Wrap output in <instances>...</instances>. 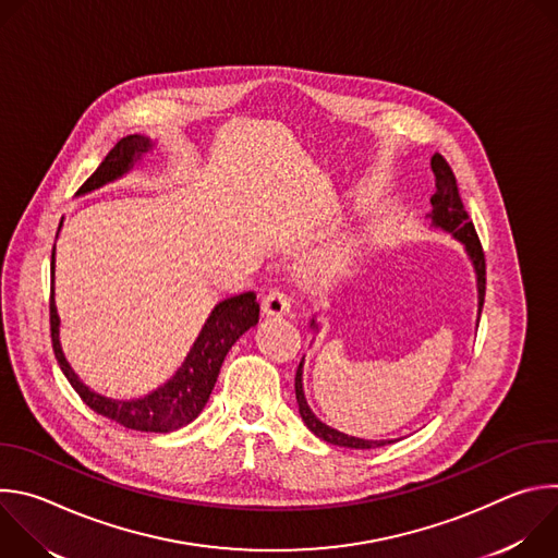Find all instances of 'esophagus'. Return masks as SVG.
<instances>
[{
	"instance_id": "34e87169",
	"label": "esophagus",
	"mask_w": 558,
	"mask_h": 558,
	"mask_svg": "<svg viewBox=\"0 0 558 558\" xmlns=\"http://www.w3.org/2000/svg\"><path fill=\"white\" fill-rule=\"evenodd\" d=\"M291 308V298L284 293V291H269L265 298H263V311L267 315H287Z\"/></svg>"
}]
</instances>
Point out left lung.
Masks as SVG:
<instances>
[{"label": "left lung", "instance_id": "1", "mask_svg": "<svg viewBox=\"0 0 558 558\" xmlns=\"http://www.w3.org/2000/svg\"><path fill=\"white\" fill-rule=\"evenodd\" d=\"M433 174H435V194L430 196V205H433V211H430V220L435 227H441L446 231H450L457 241H461L465 245V252L474 265V271H476V287H480V315H482V308H484V298H486V256H484V247H482V241L480 235H476L474 231V225L472 220L468 218V211L461 203V196H459V187H457V179L452 174V168L448 166L446 158L441 154H435L433 156ZM311 327L315 329V323H311ZM295 400H298V409H300V417L302 422L306 424V428L315 435L325 439L327 444H333V446H344V448H379V446H386L390 441H368V439H357V437H349L344 433H338L336 428H329L327 424H323L320 420H317L311 409L306 407V400H304V392H302V362L295 371Z\"/></svg>", "mask_w": 558, "mask_h": 558}]
</instances>
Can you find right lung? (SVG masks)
<instances>
[{
	"label": "right lung",
	"mask_w": 558,
	"mask_h": 558,
	"mask_svg": "<svg viewBox=\"0 0 558 558\" xmlns=\"http://www.w3.org/2000/svg\"><path fill=\"white\" fill-rule=\"evenodd\" d=\"M149 147H151V141L145 136H138V134L123 136L108 151V156L95 170V174L78 187V194H86L90 190H97L119 179ZM50 269H52L50 338H52V351L59 362V368L63 371L70 386L78 392V397H82L86 407H90L97 415L108 417L132 430L172 433L194 422L209 400L225 355L229 353V349L238 338H241L247 329L258 325L260 304L256 302V293L245 291V293L231 295L214 306L201 336L196 338L192 351L187 353L183 366L177 371V375L168 384L151 390L149 395L141 397V400H130V402L108 400V397L93 392L88 386L78 381V377L74 375V371L63 357V351L59 344V315L54 306V247H52Z\"/></svg>",
	"instance_id": "add662e5"
}]
</instances>
